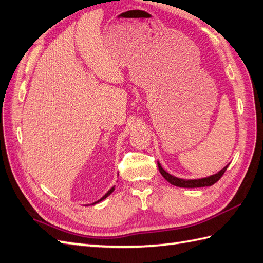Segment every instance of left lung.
I'll return each mask as SVG.
<instances>
[{"label":"left lung","mask_w":263,"mask_h":263,"mask_svg":"<svg viewBox=\"0 0 263 263\" xmlns=\"http://www.w3.org/2000/svg\"><path fill=\"white\" fill-rule=\"evenodd\" d=\"M228 166L229 165H227L226 167H224L223 170H221L220 172H217L216 174L211 175V176L205 177V178H200V180H183V178H177L175 176L168 174V173L162 167L161 164H159V163H158V170H159V172H161V174L163 175V177L165 178V180L167 181V182H170L172 185H175V186H178V187L193 189V187L211 186V185L215 184L222 177V175L224 174V172L227 171Z\"/></svg>","instance_id":"obj_1"}]
</instances>
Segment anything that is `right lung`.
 Wrapping results in <instances>:
<instances>
[{"mask_svg": "<svg viewBox=\"0 0 263 263\" xmlns=\"http://www.w3.org/2000/svg\"><path fill=\"white\" fill-rule=\"evenodd\" d=\"M114 190H115V186H114V187H111V189H110L109 191H108V192H107V193H106V194H105L104 196H102V197L100 198V200H99V201H97V202H95V203H92V204H96V203H98V202H100V201H102V200H105V198H106L107 196H109V195H110V194L112 193V192H114Z\"/></svg>", "mask_w": 263, "mask_h": 263, "instance_id": "obj_1", "label": "right lung"}]
</instances>
